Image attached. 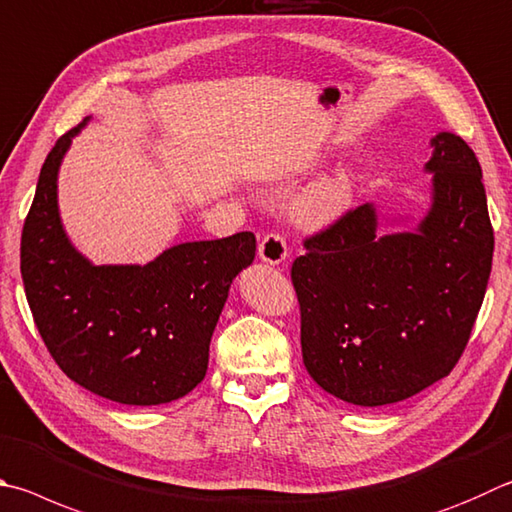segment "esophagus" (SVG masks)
<instances>
[{
	"label": "esophagus",
	"instance_id": "34e87169",
	"mask_svg": "<svg viewBox=\"0 0 512 512\" xmlns=\"http://www.w3.org/2000/svg\"><path fill=\"white\" fill-rule=\"evenodd\" d=\"M257 255L266 264H273V266L282 264L284 259L288 257V248H286L284 237L275 235V232H268V235H264L262 241H259Z\"/></svg>",
	"mask_w": 512,
	"mask_h": 512
}]
</instances>
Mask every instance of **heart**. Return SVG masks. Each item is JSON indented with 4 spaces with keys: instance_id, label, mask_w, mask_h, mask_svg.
<instances>
[{
    "instance_id": "heart-1",
    "label": "heart",
    "mask_w": 512,
    "mask_h": 512,
    "mask_svg": "<svg viewBox=\"0 0 512 512\" xmlns=\"http://www.w3.org/2000/svg\"><path fill=\"white\" fill-rule=\"evenodd\" d=\"M353 199V179L347 170L324 174L293 199V219L302 228H329L345 215Z\"/></svg>"
}]
</instances>
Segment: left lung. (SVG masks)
<instances>
[{
	"label": "left lung",
	"mask_w": 512,
	"mask_h": 512,
	"mask_svg": "<svg viewBox=\"0 0 512 512\" xmlns=\"http://www.w3.org/2000/svg\"><path fill=\"white\" fill-rule=\"evenodd\" d=\"M430 145L432 203L421 224L378 235L365 203L304 239L291 268L304 367L351 405L405 401L448 376L486 295L495 237L481 165L457 134Z\"/></svg>",
	"instance_id": "1"
}]
</instances>
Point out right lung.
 <instances>
[{
  "instance_id": "right-lung-1",
  "label": "right lung",
  "mask_w": 512,
  "mask_h": 512,
  "mask_svg": "<svg viewBox=\"0 0 512 512\" xmlns=\"http://www.w3.org/2000/svg\"><path fill=\"white\" fill-rule=\"evenodd\" d=\"M58 138L24 221L20 268L37 331L73 383L123 405H163L197 387L230 284L253 264L255 235L185 241L154 262L96 266L62 228L58 172L73 136Z\"/></svg>"
}]
</instances>
